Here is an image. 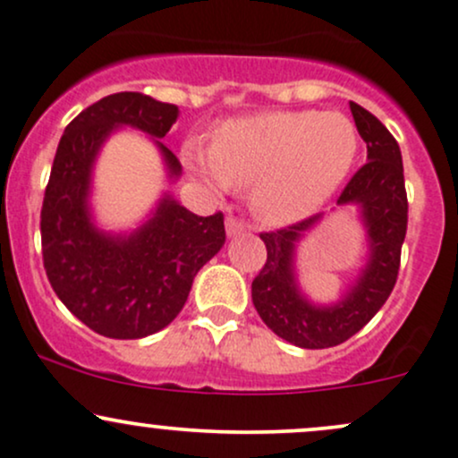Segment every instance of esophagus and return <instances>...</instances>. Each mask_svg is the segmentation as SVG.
Returning a JSON list of instances; mask_svg holds the SVG:
<instances>
[{
  "label": "esophagus",
  "instance_id": "esophagus-1",
  "mask_svg": "<svg viewBox=\"0 0 458 458\" xmlns=\"http://www.w3.org/2000/svg\"><path fill=\"white\" fill-rule=\"evenodd\" d=\"M245 230H248V225L242 219H237V216H228L225 219V233H228V237H239Z\"/></svg>",
  "mask_w": 458,
  "mask_h": 458
}]
</instances>
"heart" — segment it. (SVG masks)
<instances>
[{
  "mask_svg": "<svg viewBox=\"0 0 458 458\" xmlns=\"http://www.w3.org/2000/svg\"><path fill=\"white\" fill-rule=\"evenodd\" d=\"M360 153V131L340 112L239 115L213 131L210 151L184 147V160L215 189L250 186L254 215L292 225L325 208L343 189Z\"/></svg>",
  "mask_w": 458,
  "mask_h": 458,
  "instance_id": "b5f03b06",
  "label": "heart"
}]
</instances>
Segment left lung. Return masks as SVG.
<instances>
[{
  "instance_id": "1",
  "label": "left lung",
  "mask_w": 458,
  "mask_h": 458,
  "mask_svg": "<svg viewBox=\"0 0 458 458\" xmlns=\"http://www.w3.org/2000/svg\"><path fill=\"white\" fill-rule=\"evenodd\" d=\"M355 127L367 142V165L360 168L338 206H358L367 230V263L334 305H316L296 278V248L322 219L314 215L276 233H261L267 261L252 281V302L278 338L301 349H329L358 334L391 296L406 237L408 199L399 144L373 114L351 103Z\"/></svg>"
}]
</instances>
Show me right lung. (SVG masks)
Listing matches in <instances>:
<instances>
[{"label": "right lung", "mask_w": 458, "mask_h": 458, "mask_svg": "<svg viewBox=\"0 0 458 458\" xmlns=\"http://www.w3.org/2000/svg\"><path fill=\"white\" fill-rule=\"evenodd\" d=\"M175 105L118 91L83 109L61 136L41 208L43 267L52 290L105 338L138 340L165 329L189 298L192 278L225 243L224 215L197 216L168 192L131 233H105L91 215V173L120 127L151 136L171 180L182 165L160 140Z\"/></svg>", "instance_id": "1"}]
</instances>
